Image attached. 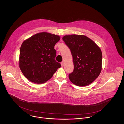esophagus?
<instances>
[{
    "label": "esophagus",
    "instance_id": "esophagus-1",
    "mask_svg": "<svg viewBox=\"0 0 124 124\" xmlns=\"http://www.w3.org/2000/svg\"><path fill=\"white\" fill-rule=\"evenodd\" d=\"M61 66L62 67H63L64 65V63L63 62H61Z\"/></svg>",
    "mask_w": 124,
    "mask_h": 124
}]
</instances>
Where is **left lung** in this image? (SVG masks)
<instances>
[{
  "mask_svg": "<svg viewBox=\"0 0 124 124\" xmlns=\"http://www.w3.org/2000/svg\"><path fill=\"white\" fill-rule=\"evenodd\" d=\"M62 39L70 48L73 58L74 70L69 75L70 81L79 86L93 82L102 70V54L100 47L82 35L64 36Z\"/></svg>",
  "mask_w": 124,
  "mask_h": 124,
  "instance_id": "1",
  "label": "left lung"
}]
</instances>
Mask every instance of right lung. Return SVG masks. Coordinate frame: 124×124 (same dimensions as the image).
<instances>
[{
    "instance_id": "add662e5",
    "label": "right lung",
    "mask_w": 124,
    "mask_h": 124,
    "mask_svg": "<svg viewBox=\"0 0 124 124\" xmlns=\"http://www.w3.org/2000/svg\"><path fill=\"white\" fill-rule=\"evenodd\" d=\"M60 39L59 36L42 32L23 42L20 49L19 66L30 81L46 82L61 67L55 59L56 51L54 48Z\"/></svg>"
}]
</instances>
